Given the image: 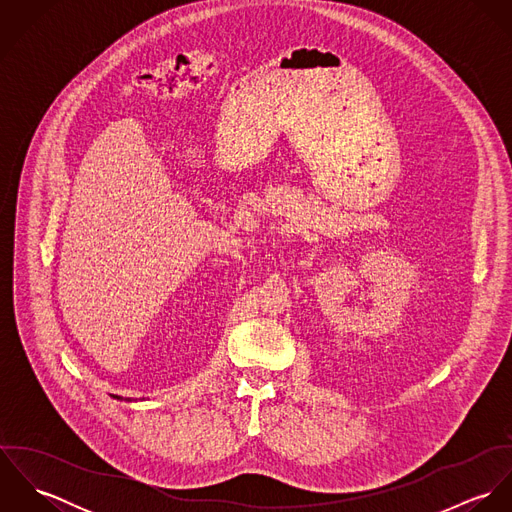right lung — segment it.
Wrapping results in <instances>:
<instances>
[{
  "label": "right lung",
  "instance_id": "obj_1",
  "mask_svg": "<svg viewBox=\"0 0 512 512\" xmlns=\"http://www.w3.org/2000/svg\"><path fill=\"white\" fill-rule=\"evenodd\" d=\"M114 398H118V400H122V398H120V396H114ZM128 402H130V398H128Z\"/></svg>",
  "mask_w": 512,
  "mask_h": 512
}]
</instances>
